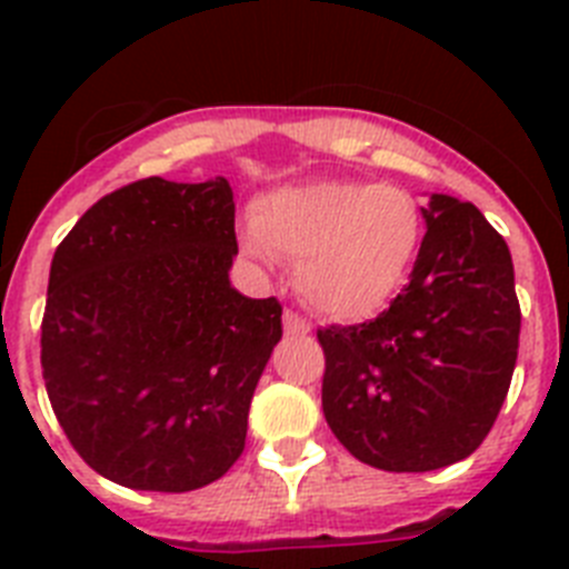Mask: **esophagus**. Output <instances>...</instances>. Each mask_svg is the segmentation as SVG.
<instances>
[{
  "label": "esophagus",
  "instance_id": "esophagus-1",
  "mask_svg": "<svg viewBox=\"0 0 569 569\" xmlns=\"http://www.w3.org/2000/svg\"><path fill=\"white\" fill-rule=\"evenodd\" d=\"M281 319H284V333L288 336H305V333H310V325L305 319H301L299 313H293V310H284V316H281Z\"/></svg>",
  "mask_w": 569,
  "mask_h": 569
}]
</instances>
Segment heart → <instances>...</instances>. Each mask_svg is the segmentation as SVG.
<instances>
[{
    "label": "heart",
    "mask_w": 569,
    "mask_h": 569,
    "mask_svg": "<svg viewBox=\"0 0 569 569\" xmlns=\"http://www.w3.org/2000/svg\"><path fill=\"white\" fill-rule=\"evenodd\" d=\"M248 250L296 261L301 299L328 319L379 313L419 259L425 210L407 188L313 179L256 199Z\"/></svg>",
    "instance_id": "obj_1"
}]
</instances>
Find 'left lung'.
Listing matches in <instances>:
<instances>
[{
    "mask_svg": "<svg viewBox=\"0 0 569 569\" xmlns=\"http://www.w3.org/2000/svg\"><path fill=\"white\" fill-rule=\"evenodd\" d=\"M410 281L361 325L321 328V410L359 461L387 472L456 465L510 390L521 308L507 241L481 210L433 193Z\"/></svg>",
    "mask_w": 569,
    "mask_h": 569,
    "instance_id": "8db88e82",
    "label": "left lung"
}]
</instances>
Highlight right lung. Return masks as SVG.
Masks as SVG:
<instances>
[{"mask_svg":"<svg viewBox=\"0 0 569 569\" xmlns=\"http://www.w3.org/2000/svg\"><path fill=\"white\" fill-rule=\"evenodd\" d=\"M228 179L159 176L102 196L50 261L42 379L64 436L99 476L188 492L244 450L281 305L230 288Z\"/></svg>","mask_w":569,"mask_h":569,"instance_id":"add662e5","label":"right lung"}]
</instances>
